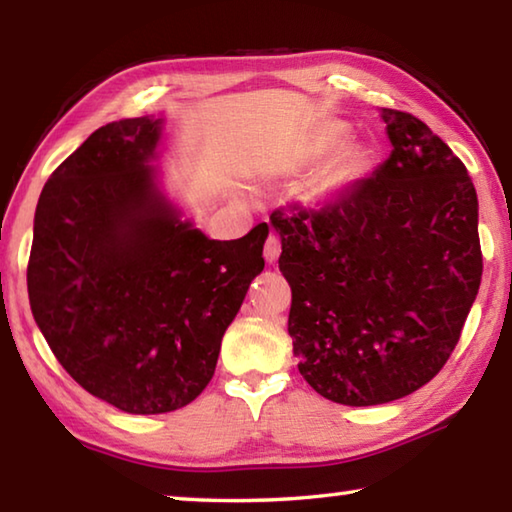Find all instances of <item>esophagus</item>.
<instances>
[{
  "instance_id": "34e87169",
  "label": "esophagus",
  "mask_w": 512,
  "mask_h": 512,
  "mask_svg": "<svg viewBox=\"0 0 512 512\" xmlns=\"http://www.w3.org/2000/svg\"><path fill=\"white\" fill-rule=\"evenodd\" d=\"M282 253V244H280V237L277 235H268L266 239V246H264V257L268 264H275L277 257Z\"/></svg>"
}]
</instances>
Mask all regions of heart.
<instances>
[{"instance_id":"obj_1","label":"heart","mask_w":512,"mask_h":512,"mask_svg":"<svg viewBox=\"0 0 512 512\" xmlns=\"http://www.w3.org/2000/svg\"><path fill=\"white\" fill-rule=\"evenodd\" d=\"M345 135L343 124H329L323 131L300 146L296 153L298 164L316 162ZM363 167V153L357 144H343L334 153H329L325 162L320 164L314 180H311V194L316 198H329L348 189L359 178Z\"/></svg>"}]
</instances>
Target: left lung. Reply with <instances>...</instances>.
Instances as JSON below:
<instances>
[{"label":"left lung","mask_w":512,"mask_h":512,"mask_svg":"<svg viewBox=\"0 0 512 512\" xmlns=\"http://www.w3.org/2000/svg\"><path fill=\"white\" fill-rule=\"evenodd\" d=\"M393 151L314 210H275L300 375L345 406L400 400L454 352L483 273L465 164L409 112L381 108Z\"/></svg>","instance_id":"1"}]
</instances>
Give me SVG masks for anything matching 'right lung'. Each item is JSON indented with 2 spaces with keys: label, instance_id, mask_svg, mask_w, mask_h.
I'll list each match as a JSON object with an SVG mask.
<instances>
[{
  "label": "right lung",
  "instance_id": "add662e5",
  "mask_svg": "<svg viewBox=\"0 0 512 512\" xmlns=\"http://www.w3.org/2000/svg\"><path fill=\"white\" fill-rule=\"evenodd\" d=\"M162 117L101 126L51 173L27 268L36 325L76 384L124 413L183 409L264 271L268 225L219 241L164 194Z\"/></svg>",
  "mask_w": 512,
  "mask_h": 512
}]
</instances>
